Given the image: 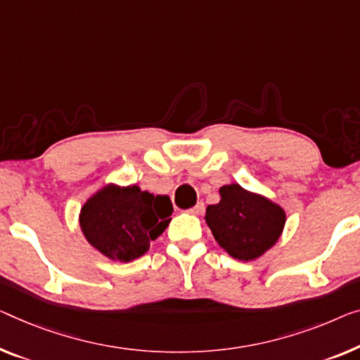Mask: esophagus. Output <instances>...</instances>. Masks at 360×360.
Masks as SVG:
<instances>
[{"label":"esophagus","instance_id":"esophagus-1","mask_svg":"<svg viewBox=\"0 0 360 360\" xmlns=\"http://www.w3.org/2000/svg\"><path fill=\"white\" fill-rule=\"evenodd\" d=\"M203 210H205V205H203V202H198L194 208H191L189 213L191 214H202Z\"/></svg>","mask_w":360,"mask_h":360}]
</instances>
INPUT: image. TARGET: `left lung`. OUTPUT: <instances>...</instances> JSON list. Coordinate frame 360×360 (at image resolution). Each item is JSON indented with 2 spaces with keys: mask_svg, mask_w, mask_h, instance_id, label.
<instances>
[{
  "mask_svg": "<svg viewBox=\"0 0 360 360\" xmlns=\"http://www.w3.org/2000/svg\"><path fill=\"white\" fill-rule=\"evenodd\" d=\"M219 202L208 205L205 221L219 248L233 259H260L281 238L286 212L270 198L238 182L219 187Z\"/></svg>",
  "mask_w": 360,
  "mask_h": 360,
  "instance_id": "left-lung-1",
  "label": "left lung"
}]
</instances>
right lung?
Returning <instances> with one entry per match:
<instances>
[{
	"mask_svg": "<svg viewBox=\"0 0 360 360\" xmlns=\"http://www.w3.org/2000/svg\"><path fill=\"white\" fill-rule=\"evenodd\" d=\"M168 195H153L139 186L108 182L94 192L80 208L84 238L112 262H132L150 249L171 221Z\"/></svg>",
	"mask_w": 360,
	"mask_h": 360,
	"instance_id": "add662e5",
	"label": "right lung"
}]
</instances>
